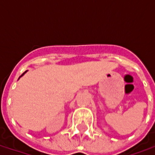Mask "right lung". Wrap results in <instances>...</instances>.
I'll list each match as a JSON object with an SVG mask.
<instances>
[{"instance_id":"add662e5","label":"right lung","mask_w":155,"mask_h":155,"mask_svg":"<svg viewBox=\"0 0 155 155\" xmlns=\"http://www.w3.org/2000/svg\"><path fill=\"white\" fill-rule=\"evenodd\" d=\"M26 71H25V72H24V73H23V74H22L21 75V76H20V77H21V76H22V75H23V74H25V73H26Z\"/></svg>"}]
</instances>
